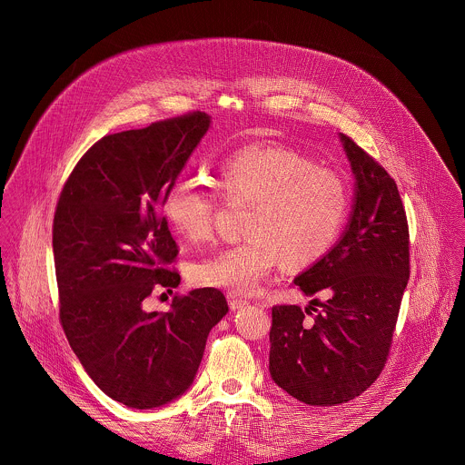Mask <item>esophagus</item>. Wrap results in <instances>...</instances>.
<instances>
[{
  "instance_id": "esophagus-1",
  "label": "esophagus",
  "mask_w": 465,
  "mask_h": 465,
  "mask_svg": "<svg viewBox=\"0 0 465 465\" xmlns=\"http://www.w3.org/2000/svg\"><path fill=\"white\" fill-rule=\"evenodd\" d=\"M227 301H229L231 310H240V308H243L245 304H249L247 299H243V297H240V295H236V293H229V295H227Z\"/></svg>"
}]
</instances>
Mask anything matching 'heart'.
Listing matches in <instances>:
<instances>
[{"label":"heart","instance_id":"obj_1","mask_svg":"<svg viewBox=\"0 0 465 465\" xmlns=\"http://www.w3.org/2000/svg\"><path fill=\"white\" fill-rule=\"evenodd\" d=\"M218 184L227 199L252 203L249 238L200 262L193 277L240 295L256 293L281 262L290 268L321 262L349 213L343 177L286 146L252 144L234 152L218 166ZM216 205L214 190L181 177L164 195L163 214L179 236L200 243L213 234Z\"/></svg>","mask_w":465,"mask_h":465}]
</instances>
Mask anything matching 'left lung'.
Masks as SVG:
<instances>
[{"mask_svg":"<svg viewBox=\"0 0 465 465\" xmlns=\"http://www.w3.org/2000/svg\"><path fill=\"white\" fill-rule=\"evenodd\" d=\"M340 141L356 179L351 218L331 251L293 281L308 297L324 293L326 301L313 299L306 308L312 321L299 306L272 308L270 376L312 406L347 402L376 381L410 277L408 222L396 181L351 137L340 134Z\"/></svg>","mask_w":465,"mask_h":465,"instance_id":"1","label":"left lung"}]
</instances>
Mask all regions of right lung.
<instances>
[{"label":"right lung","mask_w":465,"mask_h":465,"mask_svg":"<svg viewBox=\"0 0 465 465\" xmlns=\"http://www.w3.org/2000/svg\"><path fill=\"white\" fill-rule=\"evenodd\" d=\"M211 116L190 113L109 134L76 163L57 202L54 256L61 324L89 378L109 398L150 410L195 380L209 331L229 312L220 290L175 295L168 312H144L172 292L177 243L163 200Z\"/></svg>","instance_id":"add662e5"}]
</instances>
